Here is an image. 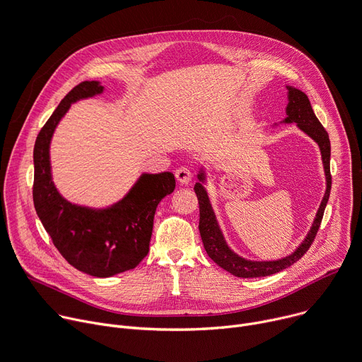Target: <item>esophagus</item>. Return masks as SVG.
<instances>
[{
  "label": "esophagus",
  "mask_w": 362,
  "mask_h": 362,
  "mask_svg": "<svg viewBox=\"0 0 362 362\" xmlns=\"http://www.w3.org/2000/svg\"><path fill=\"white\" fill-rule=\"evenodd\" d=\"M175 176H176V179L179 180V183H182V185H187V183L190 182V179H192L193 173H192V170H190L189 168L183 166V168H179V169L176 170Z\"/></svg>",
  "instance_id": "esophagus-1"
}]
</instances>
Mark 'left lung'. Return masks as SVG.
<instances>
[{"label": "left lung", "instance_id": "8db88e82", "mask_svg": "<svg viewBox=\"0 0 362 362\" xmlns=\"http://www.w3.org/2000/svg\"><path fill=\"white\" fill-rule=\"evenodd\" d=\"M287 88V107H286V118L281 121L284 124H291L294 122L298 125L303 133H306L313 141L317 143L322 154V163H323V169H325V177H326V190L323 194V199L320 202V206L316 212V218L312 223L310 231L308 233L306 238L302 241V244L296 248L290 255L280 258V259H273V261H252L247 259L237 252H234L231 248L228 247L223 234L219 228V223L216 221L215 212L211 205V199L208 196V192L204 186L206 180L205 170L201 169L198 179L199 182L194 185V193L198 196L199 201V233L201 238L204 243V247L208 252V255L216 262L219 267L226 270L228 273H231L237 277L243 279H251V277H266L276 274L290 266H293L296 261L300 259L309 247L312 245L317 229L320 226L323 212L327 204V199H329V193H331V185H332V176H331V141L329 136H327L326 129L322 127L319 119L316 118L309 98L305 92H302L298 88L293 86H286Z\"/></svg>", "mask_w": 362, "mask_h": 362}]
</instances>
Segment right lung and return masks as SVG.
Returning a JSON list of instances; mask_svg holds the SVG:
<instances>
[{
	"label": "right lung",
	"instance_id": "obj_1",
	"mask_svg": "<svg viewBox=\"0 0 362 362\" xmlns=\"http://www.w3.org/2000/svg\"><path fill=\"white\" fill-rule=\"evenodd\" d=\"M98 81L76 85L60 101L36 139L33 201L54 247L71 266L93 277H111L134 269L147 255L156 208L176 187L173 173H143L121 201L108 208L66 201L53 183L50 141L72 104L101 95Z\"/></svg>",
	"mask_w": 362,
	"mask_h": 362
}]
</instances>
